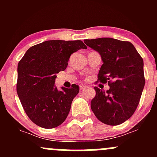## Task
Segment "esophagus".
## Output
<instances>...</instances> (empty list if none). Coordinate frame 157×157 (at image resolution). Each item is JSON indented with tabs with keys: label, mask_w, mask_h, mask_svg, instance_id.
<instances>
[{
	"label": "esophagus",
	"mask_w": 157,
	"mask_h": 157,
	"mask_svg": "<svg viewBox=\"0 0 157 157\" xmlns=\"http://www.w3.org/2000/svg\"><path fill=\"white\" fill-rule=\"evenodd\" d=\"M86 87H87V86H84V85H80V90H84V89H86Z\"/></svg>",
	"instance_id": "obj_1"
}]
</instances>
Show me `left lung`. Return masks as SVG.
<instances>
[{
    "mask_svg": "<svg viewBox=\"0 0 157 157\" xmlns=\"http://www.w3.org/2000/svg\"><path fill=\"white\" fill-rule=\"evenodd\" d=\"M84 42L100 55L103 64L98 80L108 82L110 87L105 92L95 86L92 111L104 124H121L132 116L140 102L145 85L143 59L129 42L99 38Z\"/></svg>",
    "mask_w": 157,
    "mask_h": 157,
    "instance_id": "8db88e82",
    "label": "left lung"
}]
</instances>
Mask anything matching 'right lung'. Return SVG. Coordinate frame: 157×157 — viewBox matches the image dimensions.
<instances>
[{
    "mask_svg": "<svg viewBox=\"0 0 157 157\" xmlns=\"http://www.w3.org/2000/svg\"><path fill=\"white\" fill-rule=\"evenodd\" d=\"M80 48H87L80 40L45 41L28 49L19 62L17 94L26 115L39 127L56 128L67 118L80 89L74 84L58 90L55 79L67 68L71 54Z\"/></svg>",
    "mask_w": 157,
    "mask_h": 157,
    "instance_id": "add662e5",
    "label": "right lung"
}]
</instances>
